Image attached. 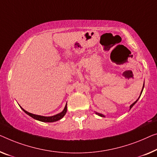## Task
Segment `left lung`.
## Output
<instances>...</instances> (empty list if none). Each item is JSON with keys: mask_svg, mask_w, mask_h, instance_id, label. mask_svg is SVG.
Masks as SVG:
<instances>
[{"mask_svg": "<svg viewBox=\"0 0 157 157\" xmlns=\"http://www.w3.org/2000/svg\"><path fill=\"white\" fill-rule=\"evenodd\" d=\"M144 85H143V86H142V91H141V93H140V95L139 98L140 97V96H141V94H142V91H143V89H144ZM139 98H138V99H137L136 100V101H135L134 103H133V104H132L130 105V109H131V108H132V107L133 106H134V105H135V104H136V102H137V101H138ZM95 113H96V114H97L98 116H101V117H105V116H104V115H103V114H101V113H97V112H95Z\"/></svg>", "mask_w": 157, "mask_h": 157, "instance_id": "obj_1", "label": "left lung"}]
</instances>
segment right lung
Segmentation results:
<instances>
[{"label": "right lung", "instance_id": "add662e5", "mask_svg": "<svg viewBox=\"0 0 157 157\" xmlns=\"http://www.w3.org/2000/svg\"><path fill=\"white\" fill-rule=\"evenodd\" d=\"M21 109L23 110V111H24L25 113H26L27 115L31 116L32 118H33L34 119H35V120L41 121V122H45V123H52V122H56V121L60 120V119H61L65 115V113H66L67 112V104L65 105V108L63 110L62 112H60V113L52 116H39V115H35V114L29 113V112L25 111V110L23 109L22 107H21Z\"/></svg>", "mask_w": 157, "mask_h": 157}]
</instances>
